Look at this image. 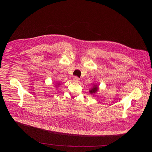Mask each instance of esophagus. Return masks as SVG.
<instances>
[{
	"instance_id": "obj_1",
	"label": "esophagus",
	"mask_w": 152,
	"mask_h": 152,
	"mask_svg": "<svg viewBox=\"0 0 152 152\" xmlns=\"http://www.w3.org/2000/svg\"><path fill=\"white\" fill-rule=\"evenodd\" d=\"M79 77H74V79H73V80H74V82H79Z\"/></svg>"
}]
</instances>
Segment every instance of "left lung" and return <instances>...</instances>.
<instances>
[{
  "instance_id": "obj_1",
  "label": "left lung",
  "mask_w": 152,
  "mask_h": 152,
  "mask_svg": "<svg viewBox=\"0 0 152 152\" xmlns=\"http://www.w3.org/2000/svg\"><path fill=\"white\" fill-rule=\"evenodd\" d=\"M99 90V86L97 85H94L93 87L90 90V93L91 94H94Z\"/></svg>"
}]
</instances>
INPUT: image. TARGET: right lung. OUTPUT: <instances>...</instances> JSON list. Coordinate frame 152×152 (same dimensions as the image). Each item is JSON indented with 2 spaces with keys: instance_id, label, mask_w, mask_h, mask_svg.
I'll return each mask as SVG.
<instances>
[{
  "instance_id": "add662e5",
  "label": "right lung",
  "mask_w": 152,
  "mask_h": 152,
  "mask_svg": "<svg viewBox=\"0 0 152 152\" xmlns=\"http://www.w3.org/2000/svg\"><path fill=\"white\" fill-rule=\"evenodd\" d=\"M59 85V83H58V85H56V86H58Z\"/></svg>"
}]
</instances>
